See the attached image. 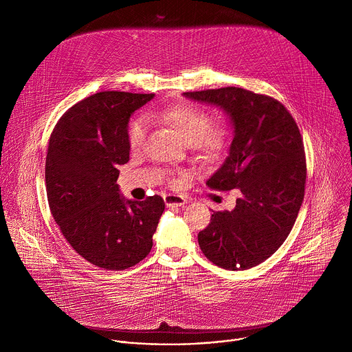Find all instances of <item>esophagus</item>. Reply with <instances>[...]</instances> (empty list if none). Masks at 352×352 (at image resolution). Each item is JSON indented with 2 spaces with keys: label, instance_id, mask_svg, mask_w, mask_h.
Listing matches in <instances>:
<instances>
[{
  "label": "esophagus",
  "instance_id": "34e87169",
  "mask_svg": "<svg viewBox=\"0 0 352 352\" xmlns=\"http://www.w3.org/2000/svg\"><path fill=\"white\" fill-rule=\"evenodd\" d=\"M164 202L168 208H171V206H184L186 204V200L178 195H166Z\"/></svg>",
  "mask_w": 352,
  "mask_h": 352
}]
</instances>
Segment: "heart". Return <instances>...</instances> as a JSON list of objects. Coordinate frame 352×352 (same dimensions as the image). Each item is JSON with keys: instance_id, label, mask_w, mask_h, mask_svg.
<instances>
[{"instance_id": "b5f03b06", "label": "heart", "mask_w": 352, "mask_h": 352, "mask_svg": "<svg viewBox=\"0 0 352 352\" xmlns=\"http://www.w3.org/2000/svg\"><path fill=\"white\" fill-rule=\"evenodd\" d=\"M159 117L171 125L189 144H195L208 157L217 156L226 144V132L213 128V116L196 104L181 103L164 107ZM146 136V120L143 116L132 118L126 128V140L132 150L142 146Z\"/></svg>"}]
</instances>
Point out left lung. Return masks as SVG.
Returning <instances> with one entry per match:
<instances>
[{"mask_svg": "<svg viewBox=\"0 0 352 352\" xmlns=\"http://www.w3.org/2000/svg\"><path fill=\"white\" fill-rule=\"evenodd\" d=\"M185 97L223 107L234 139L223 166L208 179L216 190L239 189L236 206L213 212L197 234L205 256L227 270L254 267L283 245L302 205L307 159L302 136L278 100L242 87L186 91Z\"/></svg>", "mask_w": 352, "mask_h": 352, "instance_id": "8db88e82", "label": "left lung"}]
</instances>
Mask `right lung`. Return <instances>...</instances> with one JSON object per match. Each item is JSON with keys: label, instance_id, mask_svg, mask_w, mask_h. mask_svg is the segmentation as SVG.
<instances>
[{"label": "right lung", "instance_id": "1", "mask_svg": "<svg viewBox=\"0 0 352 352\" xmlns=\"http://www.w3.org/2000/svg\"><path fill=\"white\" fill-rule=\"evenodd\" d=\"M153 96L91 94L63 114L48 140L50 210L75 252L106 270H125L144 259L164 212L162 196L125 200L117 185L118 167L129 160V117Z\"/></svg>", "mask_w": 352, "mask_h": 352}]
</instances>
